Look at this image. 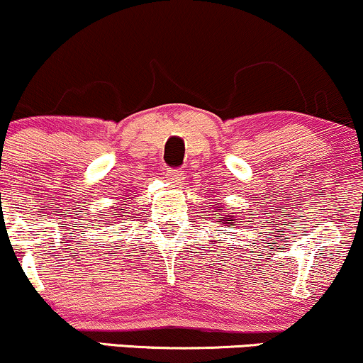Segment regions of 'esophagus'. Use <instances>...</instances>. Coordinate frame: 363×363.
Wrapping results in <instances>:
<instances>
[{
    "mask_svg": "<svg viewBox=\"0 0 363 363\" xmlns=\"http://www.w3.org/2000/svg\"><path fill=\"white\" fill-rule=\"evenodd\" d=\"M164 176L169 182H172V184H179V182H181V179H182L181 170H165Z\"/></svg>",
    "mask_w": 363,
    "mask_h": 363,
    "instance_id": "34e87169",
    "label": "esophagus"
}]
</instances>
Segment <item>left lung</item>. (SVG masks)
Here are the masks:
<instances>
[{
  "label": "left lung",
  "instance_id": "1",
  "mask_svg": "<svg viewBox=\"0 0 363 363\" xmlns=\"http://www.w3.org/2000/svg\"><path fill=\"white\" fill-rule=\"evenodd\" d=\"M210 206H215V205H210ZM232 215H234V213H232ZM232 215L218 213V211H216V213H215V216H218V218H220V223L227 225V227H235V218H232Z\"/></svg>",
  "mask_w": 363,
  "mask_h": 363
}]
</instances>
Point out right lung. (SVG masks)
Here are the masks:
<instances>
[{"instance_id":"1","label":"right lung","mask_w":363,"mask_h":363,"mask_svg":"<svg viewBox=\"0 0 363 363\" xmlns=\"http://www.w3.org/2000/svg\"><path fill=\"white\" fill-rule=\"evenodd\" d=\"M129 199V198H128ZM119 210H121V208H119ZM114 213H116V211H114ZM114 213H111V216H114Z\"/></svg>"}]
</instances>
